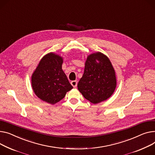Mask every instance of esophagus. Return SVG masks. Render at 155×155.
<instances>
[{
  "mask_svg": "<svg viewBox=\"0 0 155 155\" xmlns=\"http://www.w3.org/2000/svg\"><path fill=\"white\" fill-rule=\"evenodd\" d=\"M71 85L73 86L74 88H75L77 87V81L76 80L71 81Z\"/></svg>",
  "mask_w": 155,
  "mask_h": 155,
  "instance_id": "obj_1",
  "label": "esophagus"
}]
</instances>
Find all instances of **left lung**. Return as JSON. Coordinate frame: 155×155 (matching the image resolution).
Masks as SVG:
<instances>
[{"label":"left lung","instance_id":"8db88e82","mask_svg":"<svg viewBox=\"0 0 155 155\" xmlns=\"http://www.w3.org/2000/svg\"><path fill=\"white\" fill-rule=\"evenodd\" d=\"M116 87L115 71L108 57L100 51L89 55L77 85L82 95L91 104H97L109 98Z\"/></svg>","mask_w":155,"mask_h":155}]
</instances>
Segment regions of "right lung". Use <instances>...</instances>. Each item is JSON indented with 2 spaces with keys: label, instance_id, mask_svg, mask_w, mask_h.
Masks as SVG:
<instances>
[{
  "label": "right lung",
  "instance_id": "right-lung-1",
  "mask_svg": "<svg viewBox=\"0 0 155 155\" xmlns=\"http://www.w3.org/2000/svg\"><path fill=\"white\" fill-rule=\"evenodd\" d=\"M63 61L62 57L50 52L40 60L31 77L35 95L51 105L62 100L73 88L61 68Z\"/></svg>",
  "mask_w": 155,
  "mask_h": 155
}]
</instances>
